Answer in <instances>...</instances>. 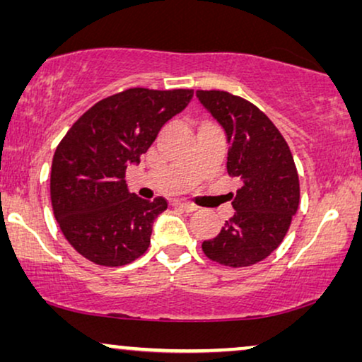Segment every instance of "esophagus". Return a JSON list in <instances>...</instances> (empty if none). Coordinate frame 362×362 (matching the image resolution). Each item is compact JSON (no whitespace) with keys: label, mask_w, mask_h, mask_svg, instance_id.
Segmentation results:
<instances>
[{"label":"esophagus","mask_w":362,"mask_h":362,"mask_svg":"<svg viewBox=\"0 0 362 362\" xmlns=\"http://www.w3.org/2000/svg\"><path fill=\"white\" fill-rule=\"evenodd\" d=\"M173 206L180 207V209L186 211V212H194L197 209V206H194L192 202H187V201H175L173 202Z\"/></svg>","instance_id":"esophagus-1"}]
</instances>
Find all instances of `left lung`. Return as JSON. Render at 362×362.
Returning a JSON list of instances; mask_svg holds the SVG:
<instances>
[{"instance_id": "left-lung-1", "label": "left lung", "mask_w": 362, "mask_h": 362, "mask_svg": "<svg viewBox=\"0 0 362 362\" xmlns=\"http://www.w3.org/2000/svg\"><path fill=\"white\" fill-rule=\"evenodd\" d=\"M196 95L226 130L227 173L242 182L232 199L234 216L214 239L202 242V252L226 267L254 265L281 244L298 209L293 156L279 128L254 103L224 90Z\"/></svg>"}]
</instances>
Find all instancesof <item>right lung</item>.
Listing matches in <instances>:
<instances>
[{
  "mask_svg": "<svg viewBox=\"0 0 362 362\" xmlns=\"http://www.w3.org/2000/svg\"><path fill=\"white\" fill-rule=\"evenodd\" d=\"M191 88L133 87L102 98L69 128L54 151L51 202L69 244L102 267L136 260L150 245L165 197L128 192L125 170L155 141L165 123L185 110Z\"/></svg>",
  "mask_w": 362,
  "mask_h": 362,
  "instance_id": "right-lung-1",
  "label": "right lung"
}]
</instances>
